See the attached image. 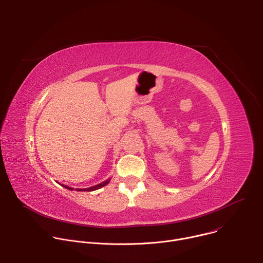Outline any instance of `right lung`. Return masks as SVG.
<instances>
[{
  "mask_svg": "<svg viewBox=\"0 0 263 263\" xmlns=\"http://www.w3.org/2000/svg\"><path fill=\"white\" fill-rule=\"evenodd\" d=\"M109 181H110V179H108V180H106V181H104V182H102V183H100V184H97V185H95V186L88 187V189H76L74 191H77V192H92V191L99 190V189H101V187L107 185V184L109 183ZM59 184H60V183H59ZM60 185L63 186L64 189H66V190H68V191H72V190H73L72 187H70V186H66V185H64V184H60Z\"/></svg>",
  "mask_w": 263,
  "mask_h": 263,
  "instance_id": "obj_1",
  "label": "right lung"
}]
</instances>
